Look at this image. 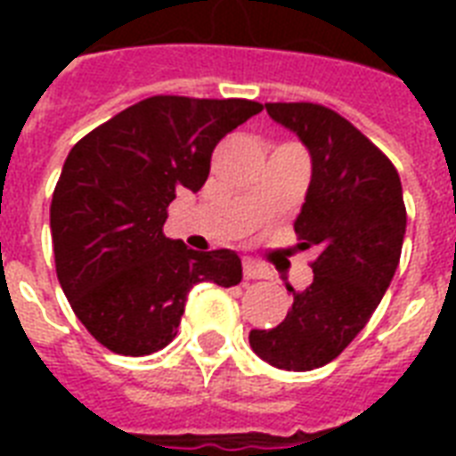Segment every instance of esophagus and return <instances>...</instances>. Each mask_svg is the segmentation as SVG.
I'll list each match as a JSON object with an SVG mask.
<instances>
[{"mask_svg": "<svg viewBox=\"0 0 456 456\" xmlns=\"http://www.w3.org/2000/svg\"><path fill=\"white\" fill-rule=\"evenodd\" d=\"M243 277L246 279H267L270 270L265 265H257L253 260H243Z\"/></svg>", "mask_w": 456, "mask_h": 456, "instance_id": "34e87169", "label": "esophagus"}]
</instances>
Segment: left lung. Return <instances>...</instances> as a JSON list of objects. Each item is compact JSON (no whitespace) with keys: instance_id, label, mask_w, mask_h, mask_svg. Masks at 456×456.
Returning a JSON list of instances; mask_svg holds the SVG:
<instances>
[{"instance_id":"obj_1","label":"left lung","mask_w":456,"mask_h":456,"mask_svg":"<svg viewBox=\"0 0 456 456\" xmlns=\"http://www.w3.org/2000/svg\"><path fill=\"white\" fill-rule=\"evenodd\" d=\"M312 156V179L296 220L300 248L317 250L312 284L296 291L286 319L253 329L250 347L272 367L310 371L346 350L393 281L407 210L390 158L350 120L322 103H265Z\"/></svg>"}]
</instances>
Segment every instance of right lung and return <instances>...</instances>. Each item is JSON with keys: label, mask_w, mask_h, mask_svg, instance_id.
Instances as JSON below:
<instances>
[{"label": "right lung", "mask_w": 456, "mask_h": 456, "mask_svg": "<svg viewBox=\"0 0 456 456\" xmlns=\"http://www.w3.org/2000/svg\"><path fill=\"white\" fill-rule=\"evenodd\" d=\"M263 110L248 99L158 94L85 134L52 196L56 277L75 317L110 353L165 347L200 281L236 286L234 250H191L163 234L177 191H199L210 156Z\"/></svg>", "instance_id": "obj_1"}]
</instances>
